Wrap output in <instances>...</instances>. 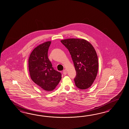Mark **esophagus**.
Listing matches in <instances>:
<instances>
[{"label": "esophagus", "mask_w": 129, "mask_h": 129, "mask_svg": "<svg viewBox=\"0 0 129 129\" xmlns=\"http://www.w3.org/2000/svg\"><path fill=\"white\" fill-rule=\"evenodd\" d=\"M63 73L64 75H66V74H67V70H66V69H64V70H63Z\"/></svg>", "instance_id": "34e87169"}]
</instances>
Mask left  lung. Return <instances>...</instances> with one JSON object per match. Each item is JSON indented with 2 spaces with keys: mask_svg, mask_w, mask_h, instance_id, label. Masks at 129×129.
I'll use <instances>...</instances> for the list:
<instances>
[{
  "mask_svg": "<svg viewBox=\"0 0 129 129\" xmlns=\"http://www.w3.org/2000/svg\"><path fill=\"white\" fill-rule=\"evenodd\" d=\"M69 51L76 69V86L81 89L91 87L98 74V61L94 47L84 39H67L60 41Z\"/></svg>",
  "mask_w": 129,
  "mask_h": 129,
  "instance_id": "obj_1",
  "label": "left lung"
}]
</instances>
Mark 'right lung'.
Instances as JSON below:
<instances>
[{
	"label": "right lung",
	"instance_id": "1",
	"mask_svg": "<svg viewBox=\"0 0 129 129\" xmlns=\"http://www.w3.org/2000/svg\"><path fill=\"white\" fill-rule=\"evenodd\" d=\"M51 41L40 44L30 54L29 71L32 81L47 91H52L59 84L61 74L53 69L47 53Z\"/></svg>",
	"mask_w": 129,
	"mask_h": 129
}]
</instances>
